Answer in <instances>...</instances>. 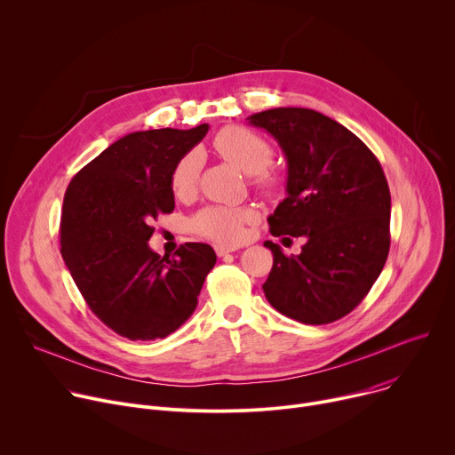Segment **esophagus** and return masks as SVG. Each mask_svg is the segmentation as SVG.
<instances>
[{
	"label": "esophagus",
	"mask_w": 455,
	"mask_h": 455,
	"mask_svg": "<svg viewBox=\"0 0 455 455\" xmlns=\"http://www.w3.org/2000/svg\"><path fill=\"white\" fill-rule=\"evenodd\" d=\"M214 250H216V253H218L220 257H223V255H227V253H230V251H235L237 248H235V246H223V244H216V246H214Z\"/></svg>",
	"instance_id": "1"
}]
</instances>
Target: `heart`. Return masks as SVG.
I'll return each instance as SVG.
<instances>
[{"instance_id": "heart-1", "label": "heart", "mask_w": 455, "mask_h": 455, "mask_svg": "<svg viewBox=\"0 0 455 455\" xmlns=\"http://www.w3.org/2000/svg\"><path fill=\"white\" fill-rule=\"evenodd\" d=\"M218 155L235 165L244 174H251V183L265 194H275L283 187V178L270 171L274 158L272 144L244 125H227L212 140ZM204 156L192 149L183 155L172 169L171 188L180 200L190 198L198 188ZM255 221V211L250 207L211 205L190 220V227L212 241L235 244L244 237V227Z\"/></svg>"}]
</instances>
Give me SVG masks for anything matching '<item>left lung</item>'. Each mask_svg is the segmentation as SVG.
<instances>
[{
  "instance_id": "8db88e82",
  "label": "left lung",
  "mask_w": 455,
  "mask_h": 455,
  "mask_svg": "<svg viewBox=\"0 0 455 455\" xmlns=\"http://www.w3.org/2000/svg\"><path fill=\"white\" fill-rule=\"evenodd\" d=\"M279 142L288 162V196L268 218L275 237H302L299 255L274 253L263 284L268 302L302 323L351 313L383 270L391 246V192L378 158L347 127L306 108L248 116Z\"/></svg>"
}]
</instances>
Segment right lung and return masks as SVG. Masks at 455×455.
<instances>
[{"label":"right lung","mask_w":455,"mask_h":455,"mask_svg":"<svg viewBox=\"0 0 455 455\" xmlns=\"http://www.w3.org/2000/svg\"><path fill=\"white\" fill-rule=\"evenodd\" d=\"M207 132L209 124L129 133L84 165L64 194V263L90 309L129 340L176 331L216 265L205 243H185L172 257L148 244L153 221L174 211V165Z\"/></svg>","instance_id":"obj_1"}]
</instances>
